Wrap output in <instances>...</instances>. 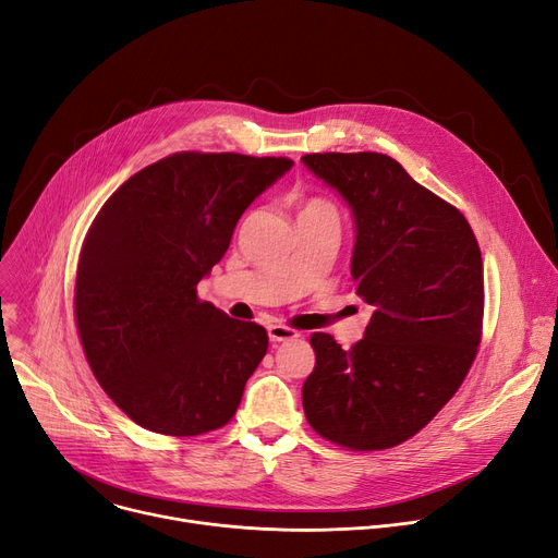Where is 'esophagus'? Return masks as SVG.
I'll list each match as a JSON object with an SVG mask.
<instances>
[{
	"label": "esophagus",
	"mask_w": 558,
	"mask_h": 558,
	"mask_svg": "<svg viewBox=\"0 0 558 558\" xmlns=\"http://www.w3.org/2000/svg\"><path fill=\"white\" fill-rule=\"evenodd\" d=\"M299 332L291 330L287 326H269V339L276 343V341H289V339H296Z\"/></svg>",
	"instance_id": "esophagus-1"
}]
</instances>
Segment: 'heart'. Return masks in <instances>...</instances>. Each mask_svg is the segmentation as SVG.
I'll return each instance as SVG.
<instances>
[{
  "instance_id": "1",
  "label": "heart",
  "mask_w": 558,
  "mask_h": 558,
  "mask_svg": "<svg viewBox=\"0 0 558 558\" xmlns=\"http://www.w3.org/2000/svg\"><path fill=\"white\" fill-rule=\"evenodd\" d=\"M310 213H332V215H335V208H332V205H330L328 201H324V198H312V201H307V203L303 205L301 215H310Z\"/></svg>"
}]
</instances>
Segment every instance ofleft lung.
<instances>
[{"label": "left lung", "mask_w": 558, "mask_h": 558, "mask_svg": "<svg viewBox=\"0 0 558 558\" xmlns=\"http://www.w3.org/2000/svg\"><path fill=\"white\" fill-rule=\"evenodd\" d=\"M305 167L355 219L350 274L373 307L343 350L314 332L303 385L307 423L350 450H387L421 432L457 393L482 339L484 269L465 217L385 154H307Z\"/></svg>", "instance_id": "obj_1"}]
</instances>
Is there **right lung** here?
Wrapping results in <instances>:
<instances>
[{
	"label": "right lung",
	"instance_id": "add662e5",
	"mask_svg": "<svg viewBox=\"0 0 558 558\" xmlns=\"http://www.w3.org/2000/svg\"><path fill=\"white\" fill-rule=\"evenodd\" d=\"M291 165L173 154L131 175L87 230L74 289L78 337L104 391L140 427L196 436L238 412L269 337L198 301L196 284L228 251L244 210Z\"/></svg>",
	"mask_w": 558,
	"mask_h": 558
}]
</instances>
